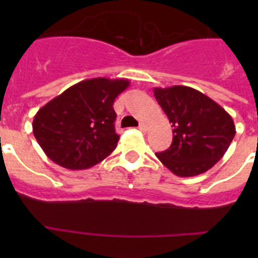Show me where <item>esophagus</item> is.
<instances>
[{
  "instance_id": "1",
  "label": "esophagus",
  "mask_w": 258,
  "mask_h": 258,
  "mask_svg": "<svg viewBox=\"0 0 258 258\" xmlns=\"http://www.w3.org/2000/svg\"><path fill=\"white\" fill-rule=\"evenodd\" d=\"M142 132H147V129H149V125L146 124V122H141L140 126H138Z\"/></svg>"
}]
</instances>
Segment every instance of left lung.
Returning <instances> with one entry per match:
<instances>
[{
    "instance_id": "1",
    "label": "left lung",
    "mask_w": 258,
    "mask_h": 258,
    "mask_svg": "<svg viewBox=\"0 0 258 258\" xmlns=\"http://www.w3.org/2000/svg\"><path fill=\"white\" fill-rule=\"evenodd\" d=\"M154 95L173 126V142L157 159L178 177L211 169L235 136L232 117L218 103L190 86L155 88Z\"/></svg>"
}]
</instances>
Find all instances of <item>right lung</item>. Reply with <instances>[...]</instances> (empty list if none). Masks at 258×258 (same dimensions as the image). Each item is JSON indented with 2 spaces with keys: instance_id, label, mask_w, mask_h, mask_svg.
<instances>
[{
  "instance_id": "right-lung-1",
  "label": "right lung",
  "mask_w": 258,
  "mask_h": 258,
  "mask_svg": "<svg viewBox=\"0 0 258 258\" xmlns=\"http://www.w3.org/2000/svg\"><path fill=\"white\" fill-rule=\"evenodd\" d=\"M129 84L126 79L84 80L41 107L32 127L50 160L80 170L106 159L118 141L113 102Z\"/></svg>"
}]
</instances>
